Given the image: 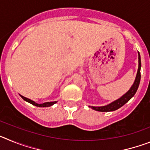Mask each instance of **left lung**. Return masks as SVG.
<instances>
[{
    "mask_svg": "<svg viewBox=\"0 0 150 150\" xmlns=\"http://www.w3.org/2000/svg\"><path fill=\"white\" fill-rule=\"evenodd\" d=\"M138 70H137V76L135 78L134 83L132 85L129 90L127 91L126 93L117 100H114L113 102L110 103L108 105L103 106V107H91L89 106V107H91L92 109L97 111H100V112H110V111H114L122 107L124 104H125L130 99L132 98V97L135 95L137 88H138L139 84L140 81V67H141V61H140V55L138 52Z\"/></svg>",
    "mask_w": 150,
    "mask_h": 150,
    "instance_id": "8db88e82",
    "label": "left lung"
}]
</instances>
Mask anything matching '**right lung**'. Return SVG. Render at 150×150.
Segmentation results:
<instances>
[{"label":"right lung","mask_w":150,"mask_h":150,"mask_svg":"<svg viewBox=\"0 0 150 150\" xmlns=\"http://www.w3.org/2000/svg\"><path fill=\"white\" fill-rule=\"evenodd\" d=\"M20 96L22 97L23 100H25V101L28 102V103H30V104H33V105L36 106V107H50V106L53 105L54 104H55V103H56V101H52V102H46V103H43V104H38V103H36V102H34V100H30V99L27 98L22 96V95H20Z\"/></svg>","instance_id":"right-lung-1"}]
</instances>
